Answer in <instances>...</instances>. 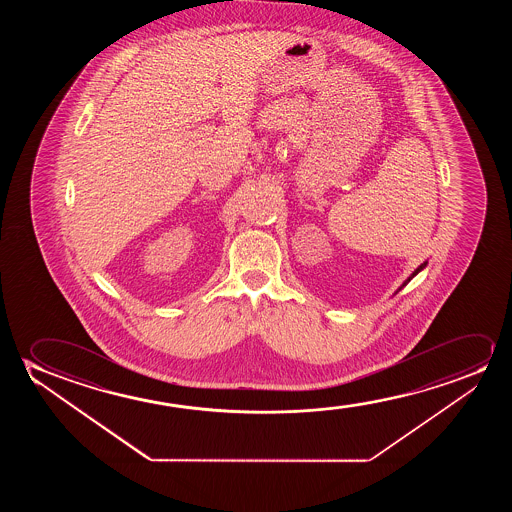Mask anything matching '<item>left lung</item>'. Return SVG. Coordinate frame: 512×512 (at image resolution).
Returning <instances> with one entry per match:
<instances>
[{"label": "left lung", "mask_w": 512, "mask_h": 512, "mask_svg": "<svg viewBox=\"0 0 512 512\" xmlns=\"http://www.w3.org/2000/svg\"><path fill=\"white\" fill-rule=\"evenodd\" d=\"M427 260H425V262H423V264H421V266H418L416 267V269H414V273L411 274V276H409V278H407L406 281H404V283H402V285H400L399 288H397V292H400V290H402V288L406 287L407 283H409V281L413 280L414 276H416V274L420 273V271H423V269H425V267H427ZM397 292H395V294H397Z\"/></svg>", "instance_id": "1"}]
</instances>
